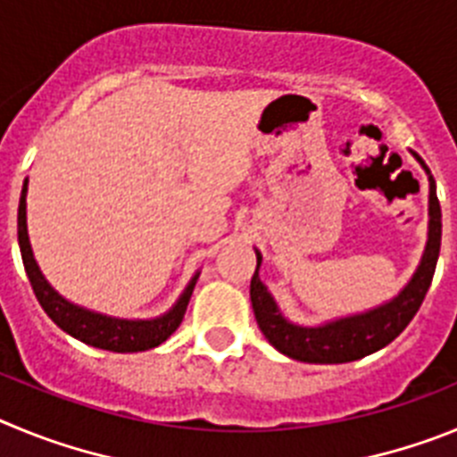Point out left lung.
Segmentation results:
<instances>
[{
	"label": "left lung",
	"mask_w": 457,
	"mask_h": 457,
	"mask_svg": "<svg viewBox=\"0 0 457 457\" xmlns=\"http://www.w3.org/2000/svg\"><path fill=\"white\" fill-rule=\"evenodd\" d=\"M417 160L423 164L419 155ZM423 169L428 171L426 164ZM439 245H442V208H439L437 187L430 176V231H428L426 253H423L421 265L414 272L411 281L398 297H394L389 304L361 313V316L341 318V320L327 322L322 327H297L278 313L272 295L261 284V278H258L261 253L256 252L258 265L252 277L249 295H252L258 327L278 353L297 359V361H306V364H345V361H354L370 353H378L379 348L389 345L410 325L411 318L417 316L419 306L423 304L428 288L433 284Z\"/></svg>",
	"instance_id": "8db88e82"
}]
</instances>
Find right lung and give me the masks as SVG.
<instances>
[{
    "label": "right lung",
    "mask_w": 457,
    "mask_h": 457,
    "mask_svg": "<svg viewBox=\"0 0 457 457\" xmlns=\"http://www.w3.org/2000/svg\"><path fill=\"white\" fill-rule=\"evenodd\" d=\"M24 192L20 196V208H18V240H20V252H22V263L27 270V277L31 281L36 300L43 306L52 322L62 327L63 332L75 337L78 341L93 345L100 350H112V353H141V350H151L160 343L167 341L176 329L180 327L187 311L189 297H192L194 284L199 274L189 281L185 293L180 295L179 304L173 306L169 313L155 320H119V318H107L93 311L79 309V306L66 302L59 293H54L50 284H47L43 274H40L38 265L31 253L29 236H27V204H24Z\"/></svg>",
    "instance_id": "1"
}]
</instances>
